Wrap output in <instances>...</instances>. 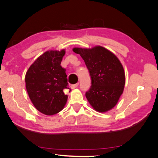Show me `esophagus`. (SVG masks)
I'll return each instance as SVG.
<instances>
[{"label":"esophagus","instance_id":"obj_1","mask_svg":"<svg viewBox=\"0 0 158 158\" xmlns=\"http://www.w3.org/2000/svg\"><path fill=\"white\" fill-rule=\"evenodd\" d=\"M78 86H79V83H75V84H73V85H71V88L72 89H75V88H77V87H78Z\"/></svg>","mask_w":158,"mask_h":158}]
</instances>
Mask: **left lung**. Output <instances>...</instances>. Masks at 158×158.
<instances>
[{
  "mask_svg": "<svg viewBox=\"0 0 158 158\" xmlns=\"http://www.w3.org/2000/svg\"><path fill=\"white\" fill-rule=\"evenodd\" d=\"M84 60L91 77V86L85 93L97 111L106 112L116 105L125 85V73L118 58L101 46L92 49L74 48Z\"/></svg>",
  "mask_w": 158,
  "mask_h": 158,
  "instance_id": "obj_1",
  "label": "left lung"
}]
</instances>
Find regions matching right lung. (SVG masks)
Returning <instances> with one entry per match:
<instances>
[{"mask_svg": "<svg viewBox=\"0 0 158 158\" xmlns=\"http://www.w3.org/2000/svg\"><path fill=\"white\" fill-rule=\"evenodd\" d=\"M65 50L48 51L39 56L26 74V88L36 109L47 115L61 110L68 98L64 89H69L66 69L61 66Z\"/></svg>", "mask_w": 158, "mask_h": 158, "instance_id": "add662e5", "label": "right lung"}]
</instances>
